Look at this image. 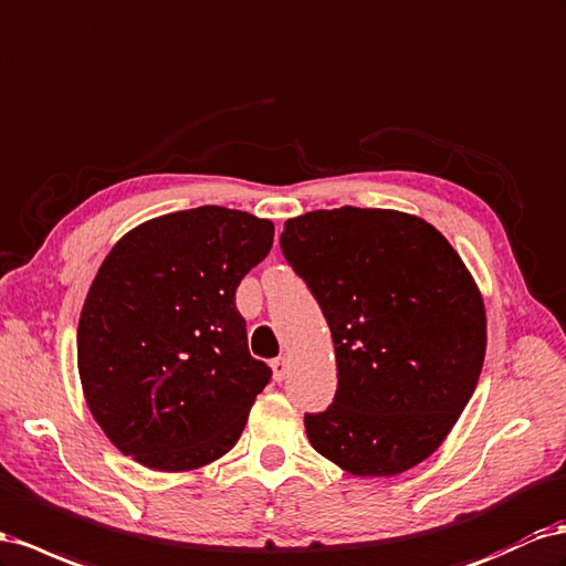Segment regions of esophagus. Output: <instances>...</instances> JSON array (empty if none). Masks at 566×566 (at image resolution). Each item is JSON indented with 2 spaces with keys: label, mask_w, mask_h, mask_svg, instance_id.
Instances as JSON below:
<instances>
[{
  "label": "esophagus",
  "mask_w": 566,
  "mask_h": 566,
  "mask_svg": "<svg viewBox=\"0 0 566 566\" xmlns=\"http://www.w3.org/2000/svg\"><path fill=\"white\" fill-rule=\"evenodd\" d=\"M271 369H273V378L283 380L285 374H287V359L285 357H276V359L271 361Z\"/></svg>",
  "instance_id": "1"
}]
</instances>
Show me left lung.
<instances>
[{
	"mask_svg": "<svg viewBox=\"0 0 566 566\" xmlns=\"http://www.w3.org/2000/svg\"><path fill=\"white\" fill-rule=\"evenodd\" d=\"M281 250L324 312L338 361L333 405L304 415L312 448L353 476L431 457L476 390L485 307L462 256L395 209L287 219Z\"/></svg>",
	"mask_w": 566,
	"mask_h": 566,
	"instance_id": "obj_1",
	"label": "left lung"
}]
</instances>
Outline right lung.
<instances>
[{"mask_svg":"<svg viewBox=\"0 0 566 566\" xmlns=\"http://www.w3.org/2000/svg\"><path fill=\"white\" fill-rule=\"evenodd\" d=\"M273 223L197 207L120 238L87 290L78 374L99 429L155 471L231 450L271 369L250 355L235 290L269 254Z\"/></svg>","mask_w":566,"mask_h":566,"instance_id":"1","label":"right lung"}]
</instances>
